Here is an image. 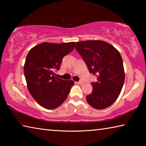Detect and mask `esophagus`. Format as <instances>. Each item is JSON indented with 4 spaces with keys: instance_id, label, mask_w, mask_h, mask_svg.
I'll return each instance as SVG.
<instances>
[{
    "instance_id": "1",
    "label": "esophagus",
    "mask_w": 146,
    "mask_h": 146,
    "mask_svg": "<svg viewBox=\"0 0 146 146\" xmlns=\"http://www.w3.org/2000/svg\"><path fill=\"white\" fill-rule=\"evenodd\" d=\"M78 84H82L84 83V82L82 80H80V81H78V82H77Z\"/></svg>"
}]
</instances>
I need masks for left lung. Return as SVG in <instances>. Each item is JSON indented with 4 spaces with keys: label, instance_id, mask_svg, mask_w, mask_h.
<instances>
[{
    "label": "left lung",
    "instance_id": "left-lung-1",
    "mask_svg": "<svg viewBox=\"0 0 146 146\" xmlns=\"http://www.w3.org/2000/svg\"><path fill=\"white\" fill-rule=\"evenodd\" d=\"M75 49L90 73L97 77V82L91 83L93 91L86 97L87 102L97 110L112 105L120 95L125 79L119 51L110 44L97 40L78 42Z\"/></svg>",
    "mask_w": 146,
    "mask_h": 146
}]
</instances>
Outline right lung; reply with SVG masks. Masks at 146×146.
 <instances>
[{
	"mask_svg": "<svg viewBox=\"0 0 146 146\" xmlns=\"http://www.w3.org/2000/svg\"><path fill=\"white\" fill-rule=\"evenodd\" d=\"M74 42H42L29 51L24 66L27 87L38 104L48 110L55 109L66 100L74 81L56 77L63 57L75 48Z\"/></svg>",
	"mask_w": 146,
	"mask_h": 146,
	"instance_id": "add662e5",
	"label": "right lung"
}]
</instances>
